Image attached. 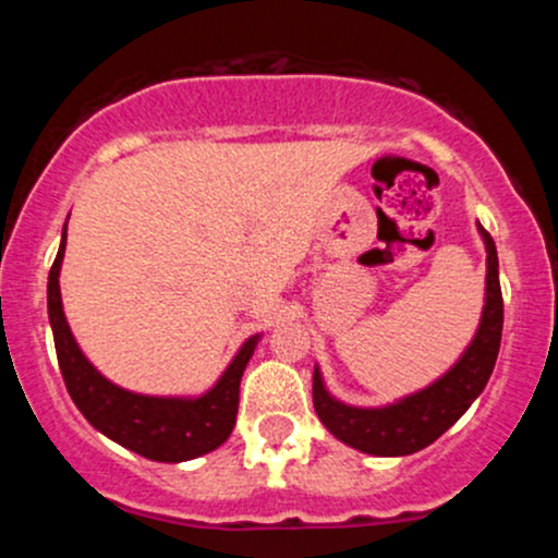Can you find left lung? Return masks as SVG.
Masks as SVG:
<instances>
[{"mask_svg":"<svg viewBox=\"0 0 558 558\" xmlns=\"http://www.w3.org/2000/svg\"><path fill=\"white\" fill-rule=\"evenodd\" d=\"M485 243V304L472 341L457 362L430 386L386 407H351L330 393L315 364L312 399L319 422L345 446L373 457H409L438 440L488 386L504 328V299L498 283V254L490 233L477 222Z\"/></svg>","mask_w":558,"mask_h":558,"instance_id":"8db88e82","label":"left lung"}]
</instances>
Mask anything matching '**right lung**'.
<instances>
[{"mask_svg":"<svg viewBox=\"0 0 558 558\" xmlns=\"http://www.w3.org/2000/svg\"><path fill=\"white\" fill-rule=\"evenodd\" d=\"M65 243L68 222L62 228L60 252L49 270L47 310L60 373L65 377L70 399L81 409L83 417L114 444L151 462H189L226 444L239 414L243 369L252 360L262 332L246 338L215 386L198 396H149L114 386L83 354L62 310L60 270L65 259Z\"/></svg>","mask_w":558,"mask_h":558,"instance_id":"obj_1","label":"right lung"}]
</instances>
